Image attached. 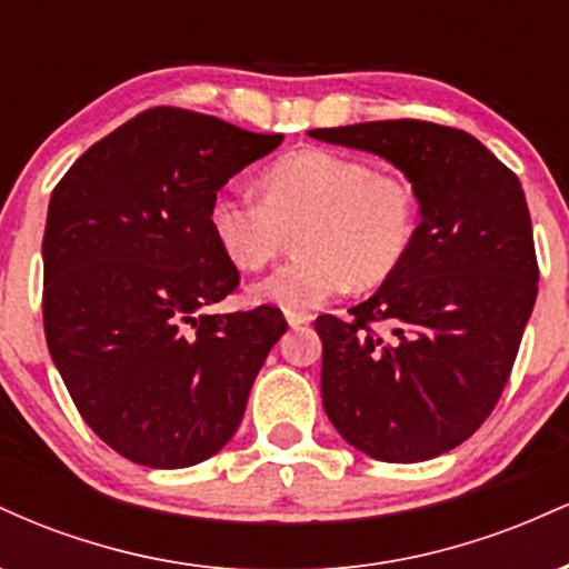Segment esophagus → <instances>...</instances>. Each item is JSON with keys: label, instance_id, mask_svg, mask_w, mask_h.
I'll use <instances>...</instances> for the list:
<instances>
[{"label": "esophagus", "instance_id": "esophagus-1", "mask_svg": "<svg viewBox=\"0 0 569 569\" xmlns=\"http://www.w3.org/2000/svg\"><path fill=\"white\" fill-rule=\"evenodd\" d=\"M312 321V316H307V312H297V310H286V323L291 326V329H302Z\"/></svg>", "mask_w": 569, "mask_h": 569}]
</instances>
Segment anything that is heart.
I'll return each instance as SVG.
<instances>
[{"label":"heart","mask_w":569,"mask_h":569,"mask_svg":"<svg viewBox=\"0 0 569 569\" xmlns=\"http://www.w3.org/2000/svg\"><path fill=\"white\" fill-rule=\"evenodd\" d=\"M264 198L221 189L208 227L224 257L246 272L276 262L289 232L299 257L253 289L262 302L312 310L342 291L388 280L407 262L420 227L409 181L331 149H299L262 176Z\"/></svg>","instance_id":"1"}]
</instances>
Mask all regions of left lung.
I'll use <instances>...</instances> for the list:
<instances>
[{
    "label": "left lung",
    "mask_w": 569,
    "mask_h": 569,
    "mask_svg": "<svg viewBox=\"0 0 569 569\" xmlns=\"http://www.w3.org/2000/svg\"><path fill=\"white\" fill-rule=\"evenodd\" d=\"M380 154L409 179L420 227L403 262L350 318L321 316V396L350 447L420 462L492 415L538 297L525 189L471 133L422 120L310 130ZM395 326V339L373 331Z\"/></svg>",
    "instance_id": "obj_1"
}]
</instances>
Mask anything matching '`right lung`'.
<instances>
[{
	"label": "right lung",
	"mask_w": 569,
	"mask_h": 569,
	"mask_svg": "<svg viewBox=\"0 0 569 569\" xmlns=\"http://www.w3.org/2000/svg\"><path fill=\"white\" fill-rule=\"evenodd\" d=\"M280 133L176 107L136 114L82 154L50 194L42 318L82 420L147 468L217 455L243 420L278 307L208 316L238 289L208 208Z\"/></svg>",
	"instance_id": "right-lung-1"
}]
</instances>
